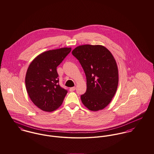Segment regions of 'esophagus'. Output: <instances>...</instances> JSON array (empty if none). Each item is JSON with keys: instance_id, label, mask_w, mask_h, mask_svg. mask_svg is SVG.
<instances>
[{"instance_id": "obj_1", "label": "esophagus", "mask_w": 154, "mask_h": 154, "mask_svg": "<svg viewBox=\"0 0 154 154\" xmlns=\"http://www.w3.org/2000/svg\"><path fill=\"white\" fill-rule=\"evenodd\" d=\"M75 90V87H71L70 88H69V91H74Z\"/></svg>"}]
</instances>
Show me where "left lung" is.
<instances>
[{"mask_svg":"<svg viewBox=\"0 0 154 154\" xmlns=\"http://www.w3.org/2000/svg\"><path fill=\"white\" fill-rule=\"evenodd\" d=\"M72 54L79 61L84 69L87 90L81 100L92 111L102 110L111 102L119 82L116 62L102 45H84L76 47Z\"/></svg>","mask_w":154,"mask_h":154,"instance_id":"8db88e82","label":"left lung"}]
</instances>
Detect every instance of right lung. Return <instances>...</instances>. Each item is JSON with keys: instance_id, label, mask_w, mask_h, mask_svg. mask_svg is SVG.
<instances>
[{"instance_id": "obj_1", "label": "right lung", "mask_w": 154, "mask_h": 154, "mask_svg": "<svg viewBox=\"0 0 154 154\" xmlns=\"http://www.w3.org/2000/svg\"><path fill=\"white\" fill-rule=\"evenodd\" d=\"M71 50V48H62L44 52L35 58L27 69V92L35 105L44 111L56 110L67 93L59 85L57 67Z\"/></svg>"}]
</instances>
